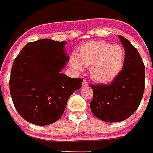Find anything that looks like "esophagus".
Masks as SVG:
<instances>
[{"mask_svg":"<svg viewBox=\"0 0 153 153\" xmlns=\"http://www.w3.org/2000/svg\"><path fill=\"white\" fill-rule=\"evenodd\" d=\"M89 83L86 80V79H83V86H88Z\"/></svg>","mask_w":153,"mask_h":153,"instance_id":"obj_1","label":"esophagus"}]
</instances>
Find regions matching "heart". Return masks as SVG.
<instances>
[{
    "label": "heart",
    "mask_w": 153,
    "mask_h": 153,
    "mask_svg": "<svg viewBox=\"0 0 153 153\" xmlns=\"http://www.w3.org/2000/svg\"><path fill=\"white\" fill-rule=\"evenodd\" d=\"M125 51L120 45L105 40L87 42L80 47L77 56H70V66L83 71L90 67V76L98 83H108L120 74L125 62Z\"/></svg>",
    "instance_id": "1"
}]
</instances>
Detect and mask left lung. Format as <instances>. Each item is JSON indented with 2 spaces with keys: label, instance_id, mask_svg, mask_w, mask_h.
Returning <instances> with one entry per match:
<instances>
[{
  "label": "left lung",
  "instance_id": "8db88e82",
  "mask_svg": "<svg viewBox=\"0 0 153 153\" xmlns=\"http://www.w3.org/2000/svg\"><path fill=\"white\" fill-rule=\"evenodd\" d=\"M125 51L123 68L110 84L91 85L93 114L104 122H121L129 118L140 106L145 88V66L137 49L121 35Z\"/></svg>",
  "mask_w": 153,
  "mask_h": 153
}]
</instances>
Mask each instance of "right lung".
Segmentation results:
<instances>
[{"instance_id": "1", "label": "right lung", "mask_w": 153, "mask_h": 153, "mask_svg": "<svg viewBox=\"0 0 153 153\" xmlns=\"http://www.w3.org/2000/svg\"><path fill=\"white\" fill-rule=\"evenodd\" d=\"M66 42H31L13 61L10 92L17 111L27 122L47 126L62 117L67 101L83 79L61 73L69 61Z\"/></svg>"}]
</instances>
